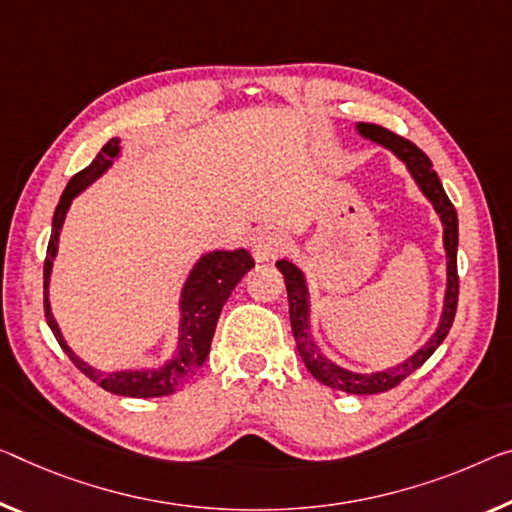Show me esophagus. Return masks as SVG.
<instances>
[{"mask_svg": "<svg viewBox=\"0 0 512 512\" xmlns=\"http://www.w3.org/2000/svg\"><path fill=\"white\" fill-rule=\"evenodd\" d=\"M288 247V238L279 231H263L258 233L254 242H251V254L258 263L274 261L283 249Z\"/></svg>", "mask_w": 512, "mask_h": 512, "instance_id": "esophagus-1", "label": "esophagus"}]
</instances>
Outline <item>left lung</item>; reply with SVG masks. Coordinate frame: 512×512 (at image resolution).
I'll use <instances>...</instances> for the list:
<instances>
[{"mask_svg": "<svg viewBox=\"0 0 512 512\" xmlns=\"http://www.w3.org/2000/svg\"><path fill=\"white\" fill-rule=\"evenodd\" d=\"M357 132L361 137L375 141V144H382L384 148L398 157L400 162H405L407 171H410L412 178L419 185V190L426 194V199L432 203V208L442 219L444 226V249H446V295H444V311L442 320H439V327L435 334L428 338L426 345H421L419 350L414 352L412 357H407L403 364L384 368V371L375 373H355L348 371V368L334 364L332 359L325 357L320 348L313 341L311 329H309V288H306V279L300 267L290 261H277L279 272L283 274V281H286L288 290V306H290V327H293V336L297 343V352L304 361V366L309 368V373L316 377L318 382L327 384V387L345 391V393H357V396H364V393H384L396 387L405 380L407 375H412L416 368H421L430 359L432 352H435L448 334V329L453 325L455 309H458V212H455L453 203L448 201L442 183H439V176L432 169V162L428 155L416 148L412 141L405 137L393 135L391 130L382 128V125L375 123H357Z\"/></svg>", "mask_w": 512, "mask_h": 512, "instance_id": "8db88e82", "label": "left lung"}]
</instances>
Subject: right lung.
<instances>
[{
	"label": "right lung",
	"mask_w": 512,
	"mask_h": 512,
	"mask_svg": "<svg viewBox=\"0 0 512 512\" xmlns=\"http://www.w3.org/2000/svg\"><path fill=\"white\" fill-rule=\"evenodd\" d=\"M121 155V139H109L102 151L96 155L89 167L82 169L68 180L64 194H61L59 206L54 210L52 219V235L47 242V256L43 265V297H45V320L50 325L54 338H57L61 348H64L70 361L80 368V371L89 377V380L98 382L102 389L116 396H130V398H157L174 393L176 389L190 380V377L199 371L210 352L212 336H215V327L222 313L226 300L231 297V290L238 286L240 279L254 267V258L249 256L247 249H233V251H210L203 254L196 265L192 267L190 277H187L183 293H180V327H178V345L167 361L157 368H137V371H114L102 373L96 368L86 364L61 336V329L57 320L52 316L50 300H47V288H50V274L52 263L57 258L59 249V233L64 226L66 212L70 203L80 192H84L93 180H98L105 171L112 167V162Z\"/></svg>",
	"instance_id": "obj_1"
}]
</instances>
